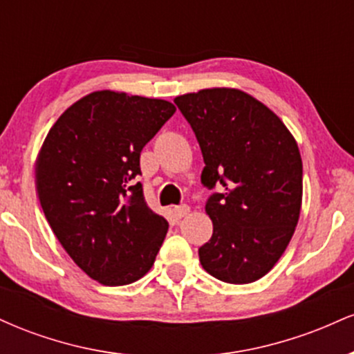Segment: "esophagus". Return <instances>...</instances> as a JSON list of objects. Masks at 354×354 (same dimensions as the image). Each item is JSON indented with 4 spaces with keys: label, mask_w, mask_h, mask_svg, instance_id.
<instances>
[{
    "label": "esophagus",
    "mask_w": 354,
    "mask_h": 354,
    "mask_svg": "<svg viewBox=\"0 0 354 354\" xmlns=\"http://www.w3.org/2000/svg\"><path fill=\"white\" fill-rule=\"evenodd\" d=\"M173 213H174V216H176V218H183V216H186V214L189 213V206H188V205L174 206Z\"/></svg>",
    "instance_id": "34e87169"
}]
</instances>
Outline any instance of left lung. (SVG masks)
I'll return each instance as SVG.
<instances>
[{
  "label": "left lung",
  "instance_id": "obj_1",
  "mask_svg": "<svg viewBox=\"0 0 354 354\" xmlns=\"http://www.w3.org/2000/svg\"><path fill=\"white\" fill-rule=\"evenodd\" d=\"M174 103L200 143L201 183L223 186L206 203L213 234L198 251L201 266L225 283H253L278 263L298 225V143L270 108L241 89H200Z\"/></svg>",
  "mask_w": 354,
  "mask_h": 354
}]
</instances>
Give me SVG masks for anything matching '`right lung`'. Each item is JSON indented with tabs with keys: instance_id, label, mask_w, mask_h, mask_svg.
<instances>
[{
	"instance_id": "right-lung-1",
	"label": "right lung",
	"mask_w": 354,
	"mask_h": 354,
	"mask_svg": "<svg viewBox=\"0 0 354 354\" xmlns=\"http://www.w3.org/2000/svg\"><path fill=\"white\" fill-rule=\"evenodd\" d=\"M174 111L165 100L93 91L56 120L38 153L44 216L73 261L104 286L143 278L165 241L168 221L133 180L141 149Z\"/></svg>"
}]
</instances>
